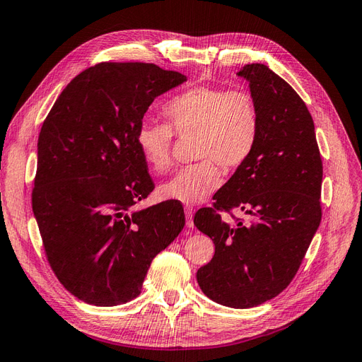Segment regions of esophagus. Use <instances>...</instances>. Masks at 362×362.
<instances>
[{
	"label": "esophagus",
	"mask_w": 362,
	"mask_h": 362,
	"mask_svg": "<svg viewBox=\"0 0 362 362\" xmlns=\"http://www.w3.org/2000/svg\"><path fill=\"white\" fill-rule=\"evenodd\" d=\"M184 211H185V222H187V226L193 228V208L190 205H185Z\"/></svg>",
	"instance_id": "obj_1"
}]
</instances>
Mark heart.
<instances>
[{
	"instance_id": "1",
	"label": "heart",
	"mask_w": 362,
	"mask_h": 362,
	"mask_svg": "<svg viewBox=\"0 0 362 362\" xmlns=\"http://www.w3.org/2000/svg\"><path fill=\"white\" fill-rule=\"evenodd\" d=\"M168 124L141 120L136 141L141 157L154 172L172 164L175 133L194 136L193 156L198 163L181 169L161 185V194L182 204H201L218 189L222 169L237 170L257 148L261 117L258 103L247 90L196 86L172 96L163 105Z\"/></svg>"
}]
</instances>
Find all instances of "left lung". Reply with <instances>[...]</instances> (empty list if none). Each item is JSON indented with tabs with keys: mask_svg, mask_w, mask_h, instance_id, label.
<instances>
[{
	"mask_svg": "<svg viewBox=\"0 0 362 362\" xmlns=\"http://www.w3.org/2000/svg\"><path fill=\"white\" fill-rule=\"evenodd\" d=\"M258 103L261 131L254 154L193 222L213 240V259L196 278L211 300L252 308L278 296L298 273L322 221L323 164L313 117L302 98L266 64L238 72ZM234 207L250 223L237 219ZM231 214L234 224L223 222Z\"/></svg>",
	"mask_w": 362,
	"mask_h": 362,
	"instance_id": "left-lung-1",
	"label": "left lung"
}]
</instances>
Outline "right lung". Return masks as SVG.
I'll return each instance as SVG.
<instances>
[{"instance_id": "1", "label": "right lung", "mask_w": 362, "mask_h": 362, "mask_svg": "<svg viewBox=\"0 0 362 362\" xmlns=\"http://www.w3.org/2000/svg\"><path fill=\"white\" fill-rule=\"evenodd\" d=\"M185 80L154 63L103 62L76 75L43 120L33 213L54 275L86 303L137 298L151 261L184 228L178 201L136 210L154 190L136 131L152 101Z\"/></svg>"}]
</instances>
